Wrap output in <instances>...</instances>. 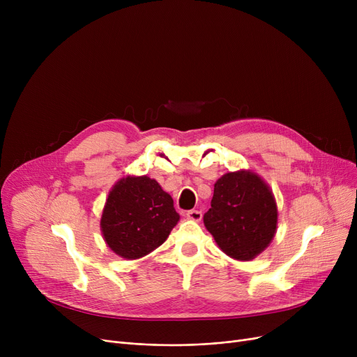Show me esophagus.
I'll return each instance as SVG.
<instances>
[{
  "label": "esophagus",
  "instance_id": "1",
  "mask_svg": "<svg viewBox=\"0 0 357 357\" xmlns=\"http://www.w3.org/2000/svg\"><path fill=\"white\" fill-rule=\"evenodd\" d=\"M186 217H188L190 220H194V221H199L202 218V213L198 210H190V211H186Z\"/></svg>",
  "mask_w": 357,
  "mask_h": 357
}]
</instances>
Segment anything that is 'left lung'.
Wrapping results in <instances>:
<instances>
[{
	"label": "left lung",
	"mask_w": 357,
	"mask_h": 357,
	"mask_svg": "<svg viewBox=\"0 0 357 357\" xmlns=\"http://www.w3.org/2000/svg\"><path fill=\"white\" fill-rule=\"evenodd\" d=\"M278 210L269 186L246 171L229 172L214 185L204 224L218 248L237 260H252L272 241Z\"/></svg>",
	"instance_id": "1"
}]
</instances>
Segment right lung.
<instances>
[{"label": "right lung", "instance_id": "obj_1", "mask_svg": "<svg viewBox=\"0 0 357 357\" xmlns=\"http://www.w3.org/2000/svg\"><path fill=\"white\" fill-rule=\"evenodd\" d=\"M179 221L172 197L147 176H127L108 194L101 230L109 249L139 259L167 238Z\"/></svg>", "mask_w": 357, "mask_h": 357}]
</instances>
